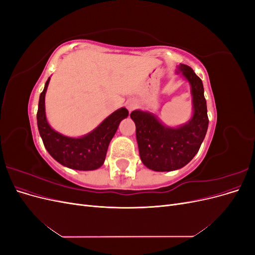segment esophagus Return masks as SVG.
I'll use <instances>...</instances> for the list:
<instances>
[{
    "instance_id": "1",
    "label": "esophagus",
    "mask_w": 255,
    "mask_h": 255,
    "mask_svg": "<svg viewBox=\"0 0 255 255\" xmlns=\"http://www.w3.org/2000/svg\"><path fill=\"white\" fill-rule=\"evenodd\" d=\"M134 107H135V104L134 103H132V102H128V110L130 112V111H132L133 109H134Z\"/></svg>"
}]
</instances>
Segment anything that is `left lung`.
Instances as JSON below:
<instances>
[{
  "instance_id": "8db88e82",
  "label": "left lung",
  "mask_w": 255,
  "mask_h": 255,
  "mask_svg": "<svg viewBox=\"0 0 255 255\" xmlns=\"http://www.w3.org/2000/svg\"><path fill=\"white\" fill-rule=\"evenodd\" d=\"M191 87L194 115L182 127H165L155 115L134 111L130 118L136 126V139L144 166L154 171H172L187 165L198 153L206 135L208 117L201 79L189 66L177 68Z\"/></svg>"
}]
</instances>
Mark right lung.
<instances>
[{
  "label": "right lung",
  "mask_w": 255,
  "mask_h": 255,
  "mask_svg": "<svg viewBox=\"0 0 255 255\" xmlns=\"http://www.w3.org/2000/svg\"><path fill=\"white\" fill-rule=\"evenodd\" d=\"M50 78L40 94L37 112V125L45 149L59 164L76 170H95L105 160L109 144L122 119L128 116L126 107L114 112L89 134L80 138L61 135L54 130L45 117L44 97Z\"/></svg>",
  "instance_id": "1"
}]
</instances>
